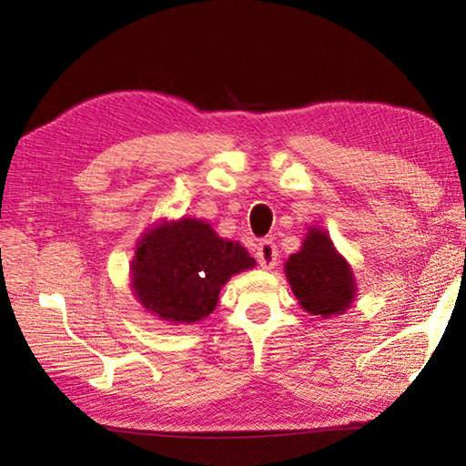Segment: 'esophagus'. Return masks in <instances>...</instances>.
Segmentation results:
<instances>
[{
  "mask_svg": "<svg viewBox=\"0 0 466 466\" xmlns=\"http://www.w3.org/2000/svg\"><path fill=\"white\" fill-rule=\"evenodd\" d=\"M256 260L262 266L264 270H270L276 266L279 260V250H276V244L272 240H260L256 246Z\"/></svg>",
  "mask_w": 466,
  "mask_h": 466,
  "instance_id": "esophagus-1",
  "label": "esophagus"
}]
</instances>
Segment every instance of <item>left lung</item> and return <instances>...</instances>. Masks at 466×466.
Returning <instances> with one entry per match:
<instances>
[{
  "instance_id": "left-lung-1",
  "label": "left lung",
  "mask_w": 466,
  "mask_h": 466,
  "mask_svg": "<svg viewBox=\"0 0 466 466\" xmlns=\"http://www.w3.org/2000/svg\"><path fill=\"white\" fill-rule=\"evenodd\" d=\"M286 276L302 309L314 316L340 314L354 300L350 266L316 228L306 236L302 250L286 262Z\"/></svg>"
}]
</instances>
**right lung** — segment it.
I'll list each match as a JSON object with an SVG mask.
<instances>
[{
    "instance_id": "obj_1",
    "label": "right lung",
    "mask_w": 466,
    "mask_h": 466,
    "mask_svg": "<svg viewBox=\"0 0 466 466\" xmlns=\"http://www.w3.org/2000/svg\"><path fill=\"white\" fill-rule=\"evenodd\" d=\"M256 262L238 242L218 238L210 224L180 220L147 232L136 250L132 279L137 300L164 320L196 322L218 304L232 274Z\"/></svg>"
}]
</instances>
